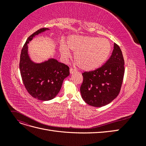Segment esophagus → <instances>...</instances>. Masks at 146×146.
<instances>
[{"mask_svg": "<svg viewBox=\"0 0 146 146\" xmlns=\"http://www.w3.org/2000/svg\"><path fill=\"white\" fill-rule=\"evenodd\" d=\"M69 71H70V74H74V73H76V72H77V70H76V69H75L70 68Z\"/></svg>", "mask_w": 146, "mask_h": 146, "instance_id": "obj_1", "label": "esophagus"}]
</instances>
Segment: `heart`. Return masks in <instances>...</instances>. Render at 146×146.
<instances>
[{"mask_svg":"<svg viewBox=\"0 0 146 146\" xmlns=\"http://www.w3.org/2000/svg\"><path fill=\"white\" fill-rule=\"evenodd\" d=\"M68 46L61 44L60 51L65 58L70 56L68 48L75 54V60L80 69L90 71L99 68L107 60L111 44L107 39L94 36H72L68 39Z\"/></svg>","mask_w":146,"mask_h":146,"instance_id":"1","label":"heart"}]
</instances>
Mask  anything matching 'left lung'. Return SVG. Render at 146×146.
<instances>
[{"label":"left lung","instance_id":"left-lung-1","mask_svg":"<svg viewBox=\"0 0 146 146\" xmlns=\"http://www.w3.org/2000/svg\"><path fill=\"white\" fill-rule=\"evenodd\" d=\"M124 60L120 47L114 43L110 58L99 68L84 72L80 86L82 99L92 107L110 104L118 96L124 75Z\"/></svg>","mask_w":146,"mask_h":146}]
</instances>
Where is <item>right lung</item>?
<instances>
[{
  "label": "right lung",
  "instance_id": "1",
  "mask_svg": "<svg viewBox=\"0 0 146 146\" xmlns=\"http://www.w3.org/2000/svg\"><path fill=\"white\" fill-rule=\"evenodd\" d=\"M47 28L37 30L27 38L22 48L19 69L23 83L29 93L35 99L47 101L58 94L64 79L69 75V68L55 59L41 63H35L28 55L27 44Z\"/></svg>",
  "mask_w": 146,
  "mask_h": 146
}]
</instances>
